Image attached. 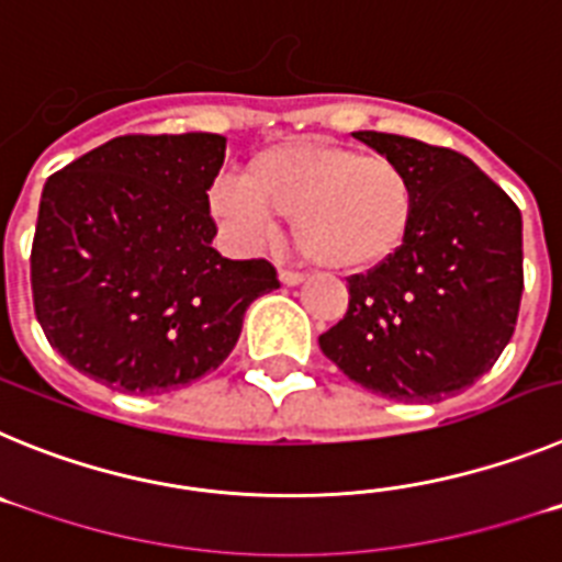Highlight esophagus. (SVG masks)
<instances>
[{
    "mask_svg": "<svg viewBox=\"0 0 562 562\" xmlns=\"http://www.w3.org/2000/svg\"><path fill=\"white\" fill-rule=\"evenodd\" d=\"M278 278H281V284L297 286L306 276L301 270H292V267H278Z\"/></svg>",
    "mask_w": 562,
    "mask_h": 562,
    "instance_id": "1",
    "label": "esophagus"
}]
</instances>
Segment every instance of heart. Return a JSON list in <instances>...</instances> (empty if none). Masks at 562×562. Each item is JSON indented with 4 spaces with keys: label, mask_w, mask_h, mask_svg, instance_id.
Returning <instances> with one entry per match:
<instances>
[{
    "label": "heart",
    "mask_w": 562,
    "mask_h": 562,
    "mask_svg": "<svg viewBox=\"0 0 562 562\" xmlns=\"http://www.w3.org/2000/svg\"><path fill=\"white\" fill-rule=\"evenodd\" d=\"M211 213L236 238L292 220L297 247L324 267L369 270L405 247L416 216L411 173L385 154L295 137L256 151L241 180L211 191Z\"/></svg>",
    "instance_id": "1"
}]
</instances>
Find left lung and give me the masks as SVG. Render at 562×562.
Listing matches in <instances>:
<instances>
[{"mask_svg":"<svg viewBox=\"0 0 562 562\" xmlns=\"http://www.w3.org/2000/svg\"><path fill=\"white\" fill-rule=\"evenodd\" d=\"M355 137L411 173L416 216L394 258L349 278V310L317 342L374 394L448 400L493 369L515 331L524 292L520 211L453 148L385 132Z\"/></svg>","mask_w":562,"mask_h":562,"instance_id":"1","label":"left lung"}]
</instances>
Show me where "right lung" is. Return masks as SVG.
Masks as SVG:
<instances>
[{"label": "right lung", "instance_id": "add662e5", "mask_svg": "<svg viewBox=\"0 0 562 562\" xmlns=\"http://www.w3.org/2000/svg\"><path fill=\"white\" fill-rule=\"evenodd\" d=\"M225 137L126 134L53 173L30 250L49 346L121 394H166L220 369L247 306L278 290L265 258L213 250Z\"/></svg>", "mask_w": 562, "mask_h": 562}]
</instances>
